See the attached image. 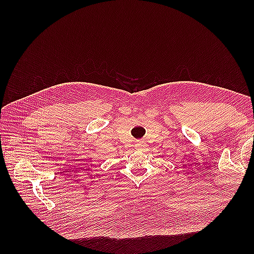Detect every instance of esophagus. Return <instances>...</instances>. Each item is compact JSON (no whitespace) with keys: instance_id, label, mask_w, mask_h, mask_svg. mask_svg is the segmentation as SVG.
I'll return each mask as SVG.
<instances>
[{"instance_id":"esophagus-1","label":"esophagus","mask_w":254,"mask_h":254,"mask_svg":"<svg viewBox=\"0 0 254 254\" xmlns=\"http://www.w3.org/2000/svg\"><path fill=\"white\" fill-rule=\"evenodd\" d=\"M146 146H147V145L145 144L144 141H141V139H137V141H135V147H137V148H145Z\"/></svg>"}]
</instances>
